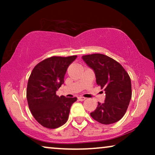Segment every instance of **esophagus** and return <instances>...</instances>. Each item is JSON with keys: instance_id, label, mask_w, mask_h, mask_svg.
<instances>
[{"instance_id": "1", "label": "esophagus", "mask_w": 155, "mask_h": 155, "mask_svg": "<svg viewBox=\"0 0 155 155\" xmlns=\"http://www.w3.org/2000/svg\"><path fill=\"white\" fill-rule=\"evenodd\" d=\"M78 99H79L80 101H84V100H85V99H86L85 97H82V96H80V97H78Z\"/></svg>"}]
</instances>
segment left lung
I'll use <instances>...</instances> for the list:
<instances>
[{
    "instance_id": "1",
    "label": "left lung",
    "mask_w": 155,
    "mask_h": 155,
    "mask_svg": "<svg viewBox=\"0 0 155 155\" xmlns=\"http://www.w3.org/2000/svg\"><path fill=\"white\" fill-rule=\"evenodd\" d=\"M94 72L97 84L105 91L104 103L98 106L90 116L101 124H111L125 115L132 96L130 76L114 59L101 54L82 57Z\"/></svg>"
}]
</instances>
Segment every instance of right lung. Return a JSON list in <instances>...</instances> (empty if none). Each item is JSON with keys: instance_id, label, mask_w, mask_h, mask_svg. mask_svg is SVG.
<instances>
[{"instance_id": "add662e5", "label": "right lung", "mask_w": 155, "mask_h": 155, "mask_svg": "<svg viewBox=\"0 0 155 155\" xmlns=\"http://www.w3.org/2000/svg\"><path fill=\"white\" fill-rule=\"evenodd\" d=\"M76 58L50 57L38 63L31 71L27 87V102L34 118L45 128H57L65 124L71 105L77 101V97L56 95L64 82L68 68Z\"/></svg>"}]
</instances>
